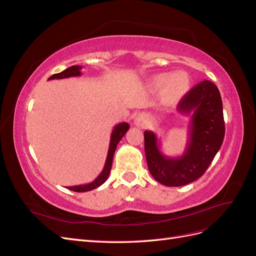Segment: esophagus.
Wrapping results in <instances>:
<instances>
[{
  "label": "esophagus",
  "mask_w": 256,
  "mask_h": 256,
  "mask_svg": "<svg viewBox=\"0 0 256 256\" xmlns=\"http://www.w3.org/2000/svg\"><path fill=\"white\" fill-rule=\"evenodd\" d=\"M134 122L138 126H141L142 124H143V115H138L136 118V120H134Z\"/></svg>",
  "instance_id": "obj_1"
}]
</instances>
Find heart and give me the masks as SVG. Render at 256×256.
Returning a JSON list of instances; mask_svg holds the SVG:
<instances>
[{"label":"heart","instance_id":"b5f03b06","mask_svg":"<svg viewBox=\"0 0 256 256\" xmlns=\"http://www.w3.org/2000/svg\"><path fill=\"white\" fill-rule=\"evenodd\" d=\"M152 92L161 90V100L166 104H175L184 97L190 88V78L184 72H161L152 76L148 84Z\"/></svg>","mask_w":256,"mask_h":256}]
</instances>
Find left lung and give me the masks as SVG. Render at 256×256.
I'll return each instance as SVG.
<instances>
[{
  "instance_id": "obj_1",
  "label": "left lung",
  "mask_w": 256,
  "mask_h": 256,
  "mask_svg": "<svg viewBox=\"0 0 256 256\" xmlns=\"http://www.w3.org/2000/svg\"><path fill=\"white\" fill-rule=\"evenodd\" d=\"M177 110L192 114L182 156L166 157L160 150L157 136L152 131L144 132L147 166L154 180L168 187H180L202 176L220 150L226 134L221 95L210 81H202L191 88Z\"/></svg>"
}]
</instances>
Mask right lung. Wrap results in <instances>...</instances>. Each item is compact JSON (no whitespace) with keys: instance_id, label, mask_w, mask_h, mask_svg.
Returning a JSON list of instances; mask_svg holds the SVG:
<instances>
[{"instance_id":"1","label":"right lung","mask_w":256,"mask_h":256,"mask_svg":"<svg viewBox=\"0 0 256 256\" xmlns=\"http://www.w3.org/2000/svg\"><path fill=\"white\" fill-rule=\"evenodd\" d=\"M81 66H72L67 69H65L64 72H62L60 74H56L51 76L48 80H54V79H65V78H70V76H81ZM129 129V125L127 122H120L118 125H116L111 134V138H110V145H109V150H108V156L104 164V168L102 170V172L99 174V176L96 178L94 182H92L86 184H80V186H74V187H68L67 189L76 191V192H86L94 190L98 188L99 186H102L109 177L111 168H112V161H113V156L116 150V146L120 143L122 140V138L125 136Z\"/></svg>"}]
</instances>
